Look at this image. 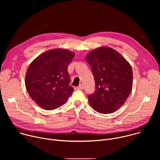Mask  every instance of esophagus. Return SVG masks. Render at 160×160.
Masks as SVG:
<instances>
[{
  "label": "esophagus",
  "instance_id": "34e87169",
  "mask_svg": "<svg viewBox=\"0 0 160 160\" xmlns=\"http://www.w3.org/2000/svg\"><path fill=\"white\" fill-rule=\"evenodd\" d=\"M77 89L79 90H83V85L82 84H80L78 87H77Z\"/></svg>",
  "mask_w": 160,
  "mask_h": 160
}]
</instances>
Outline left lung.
<instances>
[{"mask_svg": "<svg viewBox=\"0 0 160 160\" xmlns=\"http://www.w3.org/2000/svg\"><path fill=\"white\" fill-rule=\"evenodd\" d=\"M86 61L92 69L96 87L94 92L88 95L90 106L100 113L115 112L132 91L131 66L117 51L105 47L91 51Z\"/></svg>", "mask_w": 160, "mask_h": 160, "instance_id": "left-lung-1", "label": "left lung"}]
</instances>
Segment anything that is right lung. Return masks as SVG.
I'll return each mask as SVG.
<instances>
[{
    "instance_id": "right-lung-1",
    "label": "right lung",
    "mask_w": 160,
    "mask_h": 160,
    "mask_svg": "<svg viewBox=\"0 0 160 160\" xmlns=\"http://www.w3.org/2000/svg\"><path fill=\"white\" fill-rule=\"evenodd\" d=\"M75 54L66 49H52L38 56L30 65L25 85L31 98L42 108L52 110L68 99L74 89L69 84L68 66Z\"/></svg>"
}]
</instances>
